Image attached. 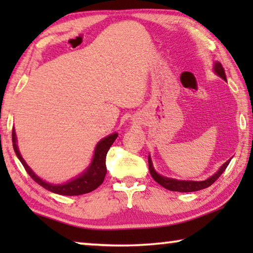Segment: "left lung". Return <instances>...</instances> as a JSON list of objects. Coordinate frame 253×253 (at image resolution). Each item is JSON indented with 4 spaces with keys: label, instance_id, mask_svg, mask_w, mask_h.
<instances>
[{
    "label": "left lung",
    "instance_id": "left-lung-1",
    "mask_svg": "<svg viewBox=\"0 0 253 253\" xmlns=\"http://www.w3.org/2000/svg\"><path fill=\"white\" fill-rule=\"evenodd\" d=\"M214 71L216 72V75H219L221 78H223L226 81V72H224V69L222 64L220 62H216L215 65H214ZM230 160L221 166V168L215 172L212 177L207 178L206 181H200V182H193V181H177V179H172L168 177H164V176L157 174V171L154 170L153 166H152L151 159L148 158V169H150L151 176L157 183H159L161 186H164L165 189L170 190V191H178V192H192V191H198V190H203L209 188L213 184L214 182L216 181L217 178L220 177L221 174L226 170V168L229 165Z\"/></svg>",
    "mask_w": 253,
    "mask_h": 253
}]
</instances>
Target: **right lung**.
Listing matches in <instances>:
<instances>
[{
	"label": "right lung",
	"mask_w": 253,
	"mask_h": 253,
	"mask_svg": "<svg viewBox=\"0 0 253 253\" xmlns=\"http://www.w3.org/2000/svg\"><path fill=\"white\" fill-rule=\"evenodd\" d=\"M117 138V133H113L110 136L103 138L100 143L96 145L94 157H93V161L91 166H89L87 170L84 174L79 176V177L72 179L71 182L67 183V184H61V185H55L49 184V183L42 181V179L38 177L34 172L31 170V168L26 165V162L23 160L22 155H20L18 147L16 144V133L15 130L12 129V144H13V150L17 158L19 159V161L22 162V165L25 168L31 177L36 181L38 184L43 186L44 189H47L48 191H51L57 195H63V196H79L84 195V193H88L98 188L99 185L102 184L103 179H105L107 168H106V157L107 152L112 146V144L115 141Z\"/></svg>",
	"instance_id": "right-lung-1"
}]
</instances>
